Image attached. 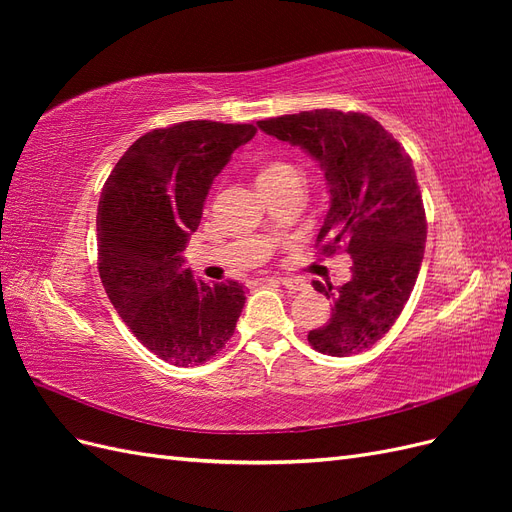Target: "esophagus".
Segmentation results:
<instances>
[{
	"label": "esophagus",
	"instance_id": "34e87169",
	"mask_svg": "<svg viewBox=\"0 0 512 512\" xmlns=\"http://www.w3.org/2000/svg\"><path fill=\"white\" fill-rule=\"evenodd\" d=\"M277 282H280L288 290H303V288H307V284L303 280H294V277H280V280H277Z\"/></svg>",
	"mask_w": 512,
	"mask_h": 512
}]
</instances>
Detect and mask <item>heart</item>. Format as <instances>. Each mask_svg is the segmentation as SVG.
I'll use <instances>...</instances> for the list:
<instances>
[{
    "mask_svg": "<svg viewBox=\"0 0 512 512\" xmlns=\"http://www.w3.org/2000/svg\"><path fill=\"white\" fill-rule=\"evenodd\" d=\"M292 177H299V170L292 162L282 160V158H267L262 160L258 166V185L265 188V185L280 183Z\"/></svg>",
    "mask_w": 512,
    "mask_h": 512,
    "instance_id": "obj_1",
    "label": "heart"
}]
</instances>
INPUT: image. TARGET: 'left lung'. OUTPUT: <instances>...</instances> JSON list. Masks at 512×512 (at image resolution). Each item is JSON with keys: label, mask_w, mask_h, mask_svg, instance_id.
<instances>
[{"label": "left lung", "mask_w": 512, "mask_h": 512, "mask_svg": "<svg viewBox=\"0 0 512 512\" xmlns=\"http://www.w3.org/2000/svg\"><path fill=\"white\" fill-rule=\"evenodd\" d=\"M258 128L316 158L331 194L316 247L352 258L344 286L314 282L333 312L307 342L329 356L365 352L389 333L421 271L427 218L412 158L365 113L316 108L262 119Z\"/></svg>", "instance_id": "1"}]
</instances>
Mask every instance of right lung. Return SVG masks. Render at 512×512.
Returning <instances> with one entry per match:
<instances>
[{"label": "right lung", "instance_id": "right-lung-1", "mask_svg": "<svg viewBox=\"0 0 512 512\" xmlns=\"http://www.w3.org/2000/svg\"><path fill=\"white\" fill-rule=\"evenodd\" d=\"M254 123L181 121L143 134L108 175L98 205V273L121 320L177 367L203 365L235 333L245 305L235 280L205 284L181 267L213 177Z\"/></svg>", "mask_w": 512, "mask_h": 512}]
</instances>
